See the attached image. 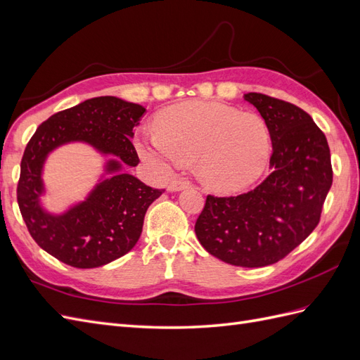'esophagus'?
<instances>
[{
	"label": "esophagus",
	"mask_w": 360,
	"mask_h": 360,
	"mask_svg": "<svg viewBox=\"0 0 360 360\" xmlns=\"http://www.w3.org/2000/svg\"><path fill=\"white\" fill-rule=\"evenodd\" d=\"M187 187H190V182H188L187 179L176 178V179H173V181L170 182V186H169V191H181V190L187 188Z\"/></svg>",
	"instance_id": "obj_1"
}]
</instances>
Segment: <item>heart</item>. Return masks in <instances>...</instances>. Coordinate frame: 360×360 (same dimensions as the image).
<instances>
[{"label":"heart","mask_w":360,"mask_h":360,"mask_svg":"<svg viewBox=\"0 0 360 360\" xmlns=\"http://www.w3.org/2000/svg\"><path fill=\"white\" fill-rule=\"evenodd\" d=\"M144 160L160 165L195 162L198 178L214 191H242L268 169L272 136L266 120L217 101H186L158 117V129L136 143Z\"/></svg>","instance_id":"1"}]
</instances>
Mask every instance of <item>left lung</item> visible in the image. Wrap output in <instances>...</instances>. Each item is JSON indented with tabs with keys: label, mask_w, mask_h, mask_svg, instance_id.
<instances>
[{
	"label": "left lung",
	"mask_w": 360,
	"mask_h": 360,
	"mask_svg": "<svg viewBox=\"0 0 360 360\" xmlns=\"http://www.w3.org/2000/svg\"><path fill=\"white\" fill-rule=\"evenodd\" d=\"M243 98L269 126L271 174L240 196H208L195 231L219 260L262 268L281 260L316 228L333 170L327 138L306 110L260 92Z\"/></svg>",
	"instance_id": "1"
}]
</instances>
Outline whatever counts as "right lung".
I'll use <instances>...</instances> for the list:
<instances>
[{
	"mask_svg": "<svg viewBox=\"0 0 360 360\" xmlns=\"http://www.w3.org/2000/svg\"><path fill=\"white\" fill-rule=\"evenodd\" d=\"M144 114V106L118 97L89 98L51 115L27 144L18 204L34 242L62 263L98 268L127 254L140 238L147 208L164 193L124 170L140 162L131 138ZM71 142L88 143L108 160L84 201L53 214L41 202L43 167L50 153Z\"/></svg>",
	"mask_w": 360,
	"mask_h": 360,
	"instance_id": "right-lung-1",
	"label": "right lung"
}]
</instances>
